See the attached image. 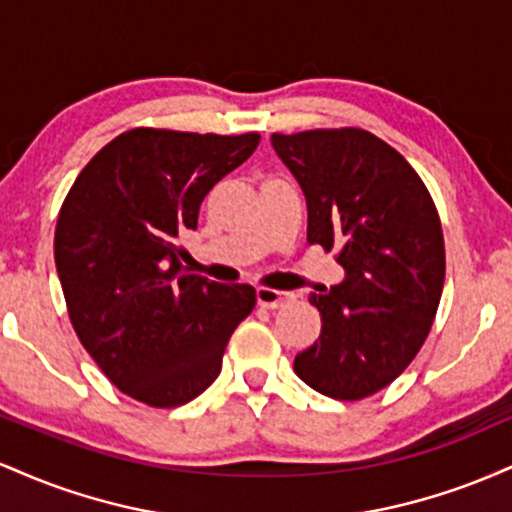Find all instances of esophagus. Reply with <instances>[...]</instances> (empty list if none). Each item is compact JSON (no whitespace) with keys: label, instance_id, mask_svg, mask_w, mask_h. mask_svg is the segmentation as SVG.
Here are the masks:
<instances>
[{"label":"esophagus","instance_id":"obj_1","mask_svg":"<svg viewBox=\"0 0 512 512\" xmlns=\"http://www.w3.org/2000/svg\"><path fill=\"white\" fill-rule=\"evenodd\" d=\"M296 301V293L291 291H276V289H264V286H260L257 289V303L262 305V308H281V305H289Z\"/></svg>","mask_w":512,"mask_h":512}]
</instances>
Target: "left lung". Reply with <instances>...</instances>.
Listing matches in <instances>:
<instances>
[{"label": "left lung", "instance_id": "left-lung-1", "mask_svg": "<svg viewBox=\"0 0 512 512\" xmlns=\"http://www.w3.org/2000/svg\"><path fill=\"white\" fill-rule=\"evenodd\" d=\"M308 202V240L337 250L344 279L310 293L322 332L293 370L334 399L383 390L431 332L445 279L438 211L416 170L366 129L272 134Z\"/></svg>", "mask_w": 512, "mask_h": 512}]
</instances>
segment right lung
Instances as JSON below:
<instances>
[{"mask_svg": "<svg viewBox=\"0 0 512 512\" xmlns=\"http://www.w3.org/2000/svg\"><path fill=\"white\" fill-rule=\"evenodd\" d=\"M257 144L255 132L129 129L64 199L55 264L69 317L110 383L139 402L170 409L202 395L255 308L248 284L182 272L178 238L195 231L202 199Z\"/></svg>", "mask_w": 512, "mask_h": 512, "instance_id": "add662e5", "label": "right lung"}]
</instances>
